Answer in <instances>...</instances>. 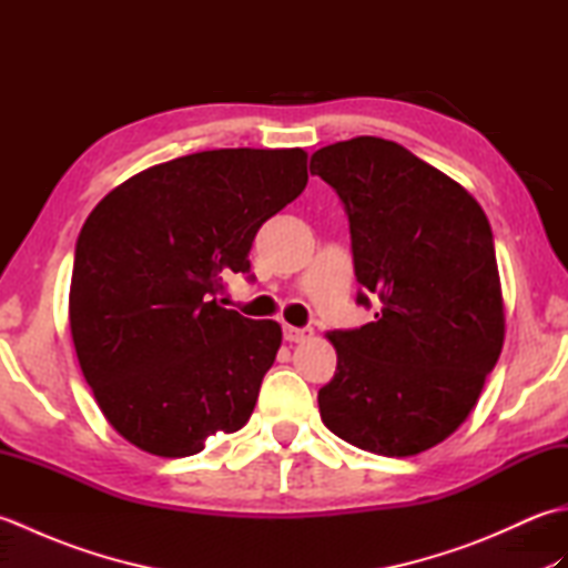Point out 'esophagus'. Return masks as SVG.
Segmentation results:
<instances>
[{"mask_svg": "<svg viewBox=\"0 0 568 568\" xmlns=\"http://www.w3.org/2000/svg\"><path fill=\"white\" fill-rule=\"evenodd\" d=\"M312 332L310 327H291V324H285L283 327V336H285V342H291V344H300V342H307V339H312Z\"/></svg>", "mask_w": 568, "mask_h": 568, "instance_id": "esophagus-1", "label": "esophagus"}]
</instances>
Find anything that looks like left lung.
<instances>
[{"instance_id": "left-lung-1", "label": "left lung", "mask_w": 568, "mask_h": 568, "mask_svg": "<svg viewBox=\"0 0 568 568\" xmlns=\"http://www.w3.org/2000/svg\"><path fill=\"white\" fill-rule=\"evenodd\" d=\"M310 173L342 197L356 281L376 322L329 332L334 378L317 403L364 452L415 456L464 425L498 364L503 291L486 212L466 187L378 136L332 143Z\"/></svg>"}]
</instances>
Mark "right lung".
<instances>
[{
	"instance_id": "1",
	"label": "right lung",
	"mask_w": 568,
	"mask_h": 568,
	"mask_svg": "<svg viewBox=\"0 0 568 568\" xmlns=\"http://www.w3.org/2000/svg\"><path fill=\"white\" fill-rule=\"evenodd\" d=\"M307 185L303 149H216L151 165L82 224L68 317L106 422L153 456L248 422L281 324L220 303L265 220Z\"/></svg>"
}]
</instances>
